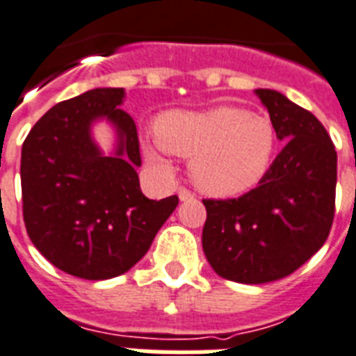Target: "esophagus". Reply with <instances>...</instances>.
I'll return each mask as SVG.
<instances>
[{
  "mask_svg": "<svg viewBox=\"0 0 356 356\" xmlns=\"http://www.w3.org/2000/svg\"><path fill=\"white\" fill-rule=\"evenodd\" d=\"M191 199H193V193H191L190 190H186V188H179V200H181V202Z\"/></svg>",
  "mask_w": 356,
  "mask_h": 356,
  "instance_id": "obj_1",
  "label": "esophagus"
}]
</instances>
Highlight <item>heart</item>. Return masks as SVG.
Returning a JSON list of instances; mask_svg holds the SVG:
<instances>
[{"label":"heart","mask_w":356,"mask_h":356,"mask_svg":"<svg viewBox=\"0 0 356 356\" xmlns=\"http://www.w3.org/2000/svg\"><path fill=\"white\" fill-rule=\"evenodd\" d=\"M276 145L268 118L240 107H216L161 116L159 136L147 145V154L156 161L166 150L191 157V179L204 193L233 197L252 190L267 175Z\"/></svg>","instance_id":"1"}]
</instances>
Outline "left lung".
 <instances>
[{"label": "left lung", "mask_w": 356, "mask_h": 356, "mask_svg": "<svg viewBox=\"0 0 356 356\" xmlns=\"http://www.w3.org/2000/svg\"><path fill=\"white\" fill-rule=\"evenodd\" d=\"M283 148L254 190L202 200V249L224 280L261 285L298 270L326 242L335 213L337 152L323 123L285 95L256 89Z\"/></svg>", "instance_id": "obj_1"}]
</instances>
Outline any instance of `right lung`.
<instances>
[{
    "mask_svg": "<svg viewBox=\"0 0 356 356\" xmlns=\"http://www.w3.org/2000/svg\"><path fill=\"white\" fill-rule=\"evenodd\" d=\"M123 88H98L54 105L21 150L26 233L49 264L71 276L100 281L134 267L152 245L179 197L141 193L134 120L120 107ZM107 119L117 148L104 154L90 127Z\"/></svg>",
    "mask_w": 356,
    "mask_h": 356,
    "instance_id": "right-lung-1",
    "label": "right lung"
}]
</instances>
